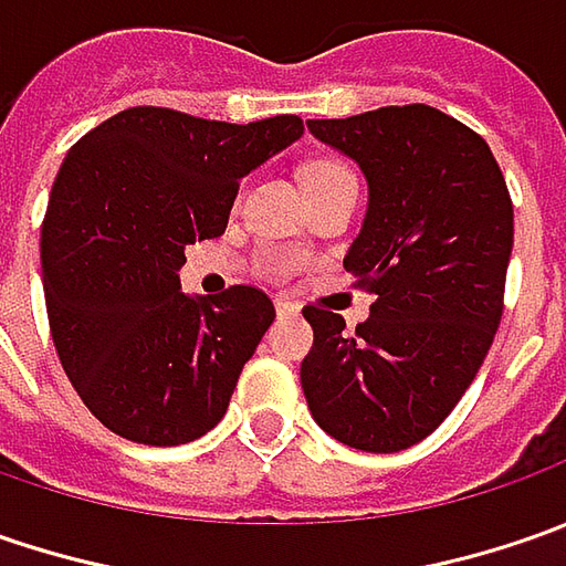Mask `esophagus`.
<instances>
[{"mask_svg":"<svg viewBox=\"0 0 566 566\" xmlns=\"http://www.w3.org/2000/svg\"><path fill=\"white\" fill-rule=\"evenodd\" d=\"M276 305V315L280 317H295L302 308H298V302H293V298H276L273 302Z\"/></svg>","mask_w":566,"mask_h":566,"instance_id":"1","label":"esophagus"}]
</instances>
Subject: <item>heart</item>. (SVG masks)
<instances>
[{"mask_svg": "<svg viewBox=\"0 0 566 566\" xmlns=\"http://www.w3.org/2000/svg\"><path fill=\"white\" fill-rule=\"evenodd\" d=\"M339 172H349V169L343 164H337V160H315V164L305 169V186H315V182H324V179H334Z\"/></svg>", "mask_w": 566, "mask_h": 566, "instance_id": "1", "label": "heart"}]
</instances>
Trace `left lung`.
<instances>
[{
	"instance_id": "8db88e82",
	"label": "left lung",
	"mask_w": 566,
	"mask_h": 566,
	"mask_svg": "<svg viewBox=\"0 0 566 566\" xmlns=\"http://www.w3.org/2000/svg\"><path fill=\"white\" fill-rule=\"evenodd\" d=\"M368 179V213L343 268L375 295L346 334L343 315L305 305L315 331L302 390L343 444L397 453L453 412L504 315L513 201L491 147L434 106H380L308 119Z\"/></svg>"
}]
</instances>
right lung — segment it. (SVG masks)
I'll return each instance as SVG.
<instances>
[{
    "mask_svg": "<svg viewBox=\"0 0 566 566\" xmlns=\"http://www.w3.org/2000/svg\"><path fill=\"white\" fill-rule=\"evenodd\" d=\"M298 116L235 125L132 106L59 166L40 227L55 353L84 406L135 444L176 447L227 416L273 324L254 286L179 293L186 245L223 235L239 179L302 138Z\"/></svg>",
    "mask_w": 566,
    "mask_h": 566,
    "instance_id": "add662e5",
    "label": "right lung"
}]
</instances>
